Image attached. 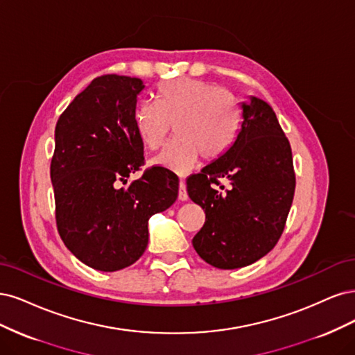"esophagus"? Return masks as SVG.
Instances as JSON below:
<instances>
[{
	"mask_svg": "<svg viewBox=\"0 0 355 355\" xmlns=\"http://www.w3.org/2000/svg\"><path fill=\"white\" fill-rule=\"evenodd\" d=\"M178 199L180 200H187L189 199V194H187V189H186V182L184 181H180V184H178Z\"/></svg>",
	"mask_w": 355,
	"mask_h": 355,
	"instance_id": "obj_1",
	"label": "esophagus"
}]
</instances>
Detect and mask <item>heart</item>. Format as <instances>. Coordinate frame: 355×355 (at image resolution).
Instances as JSON below:
<instances>
[{"label":"heart","mask_w":355,"mask_h":355,"mask_svg":"<svg viewBox=\"0 0 355 355\" xmlns=\"http://www.w3.org/2000/svg\"><path fill=\"white\" fill-rule=\"evenodd\" d=\"M239 107L220 87L178 78L159 84L156 105L143 101L134 112V128L147 150H157L174 125L175 140L152 164L186 174L199 161L215 162L230 150L239 130Z\"/></svg>","instance_id":"obj_1"}]
</instances>
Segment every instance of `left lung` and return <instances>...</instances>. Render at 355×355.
<instances>
[{
	"mask_svg": "<svg viewBox=\"0 0 355 355\" xmlns=\"http://www.w3.org/2000/svg\"><path fill=\"white\" fill-rule=\"evenodd\" d=\"M242 110L230 150L187 178L189 198L205 211L193 246L203 261L223 270L254 264L276 246L295 193L291 144L276 113L257 97L242 103ZM221 178L231 182L228 191L219 185Z\"/></svg>",
	"mask_w": 355,
	"mask_h": 355,
	"instance_id": "1",
	"label": "left lung"
}]
</instances>
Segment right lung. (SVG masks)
I'll return each mask as SVG.
<instances>
[{
    "label": "right lung",
    "instance_id": "obj_1",
    "mask_svg": "<svg viewBox=\"0 0 355 355\" xmlns=\"http://www.w3.org/2000/svg\"><path fill=\"white\" fill-rule=\"evenodd\" d=\"M143 89L139 78L98 76L55 125L50 175L57 230L79 261L98 271L134 264L147 248L148 218L178 196V178L159 166L121 187L144 165L134 128Z\"/></svg>",
    "mask_w": 355,
    "mask_h": 355
}]
</instances>
